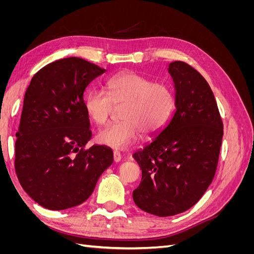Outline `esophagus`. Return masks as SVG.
Returning a JSON list of instances; mask_svg holds the SVG:
<instances>
[{
  "label": "esophagus",
  "instance_id": "obj_1",
  "mask_svg": "<svg viewBox=\"0 0 254 254\" xmlns=\"http://www.w3.org/2000/svg\"><path fill=\"white\" fill-rule=\"evenodd\" d=\"M113 160H114V162H117V163L121 162L122 156L119 151H113Z\"/></svg>",
  "mask_w": 254,
  "mask_h": 254
}]
</instances>
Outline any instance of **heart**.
Listing matches in <instances>:
<instances>
[{
  "mask_svg": "<svg viewBox=\"0 0 254 254\" xmlns=\"http://www.w3.org/2000/svg\"><path fill=\"white\" fill-rule=\"evenodd\" d=\"M107 94L91 91L84 99L89 118L97 125L109 120L113 106H122L119 123L102 129L97 140L114 149L132 145L141 133L149 137L163 129L175 106L174 92L165 83L127 72L119 74L106 82Z\"/></svg>",
  "mask_w": 254,
  "mask_h": 254,
  "instance_id": "b5f03b06",
  "label": "heart"
}]
</instances>
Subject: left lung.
<instances>
[{"label":"left lung","mask_w":254,"mask_h":254,"mask_svg":"<svg viewBox=\"0 0 254 254\" xmlns=\"http://www.w3.org/2000/svg\"><path fill=\"white\" fill-rule=\"evenodd\" d=\"M175 111L163 129L132 157L142 171L132 193L141 210L160 217L193 206L211 184L224 127L209 83L182 61L168 64Z\"/></svg>","instance_id":"left-lung-1"}]
</instances>
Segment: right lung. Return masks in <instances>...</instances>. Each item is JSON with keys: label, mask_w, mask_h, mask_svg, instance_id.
Masks as SVG:
<instances>
[{"label": "right lung", "mask_w": 254, "mask_h": 254, "mask_svg": "<svg viewBox=\"0 0 254 254\" xmlns=\"http://www.w3.org/2000/svg\"><path fill=\"white\" fill-rule=\"evenodd\" d=\"M105 72L70 57L45 65L30 80L16 133L14 167L23 190L45 209L61 211L86 201L113 162V151L105 145L83 150L92 137L83 94Z\"/></svg>", "instance_id": "obj_1"}]
</instances>
